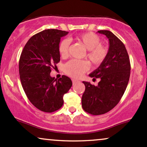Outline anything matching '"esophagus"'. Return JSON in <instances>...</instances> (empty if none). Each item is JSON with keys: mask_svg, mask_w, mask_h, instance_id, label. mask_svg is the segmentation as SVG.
<instances>
[{"mask_svg": "<svg viewBox=\"0 0 147 147\" xmlns=\"http://www.w3.org/2000/svg\"><path fill=\"white\" fill-rule=\"evenodd\" d=\"M78 80H76V79H72V82H73V84H76V82H78Z\"/></svg>", "mask_w": 147, "mask_h": 147, "instance_id": "1", "label": "esophagus"}]
</instances>
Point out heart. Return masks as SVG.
Masks as SVG:
<instances>
[{
  "mask_svg": "<svg viewBox=\"0 0 147 147\" xmlns=\"http://www.w3.org/2000/svg\"><path fill=\"white\" fill-rule=\"evenodd\" d=\"M75 39L88 50L86 56L94 65H100L105 60L108 53V49L100 44V39L97 34L93 32H85L77 35ZM69 44L70 42L68 39H63L60 42L59 52L62 57L68 55ZM88 69L87 62L76 60H70L65 66L66 73L74 78L80 77Z\"/></svg>",
  "mask_w": 147,
  "mask_h": 147,
  "instance_id": "heart-1",
  "label": "heart"
}]
</instances>
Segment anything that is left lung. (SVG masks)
Instances as JSON below:
<instances>
[{
    "instance_id": "left-lung-1",
    "label": "left lung",
    "mask_w": 147,
    "mask_h": 147,
    "mask_svg": "<svg viewBox=\"0 0 147 147\" xmlns=\"http://www.w3.org/2000/svg\"><path fill=\"white\" fill-rule=\"evenodd\" d=\"M109 40V49L105 60L90 74L91 78H100L98 85L83 81L85 90L82 96V107L93 115H103L115 108L119 102L131 74L129 57L124 44L109 30H98Z\"/></svg>"
}]
</instances>
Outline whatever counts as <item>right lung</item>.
<instances>
[{"label":"right lung","mask_w":147,"mask_h":147,"mask_svg":"<svg viewBox=\"0 0 147 147\" xmlns=\"http://www.w3.org/2000/svg\"><path fill=\"white\" fill-rule=\"evenodd\" d=\"M68 32L44 30L28 41L19 59L20 80L30 101L45 113L59 110L63 96L72 86L71 80L62 76L58 80L51 76V69L60 60L59 44Z\"/></svg>","instance_id":"obj_1"}]
</instances>
